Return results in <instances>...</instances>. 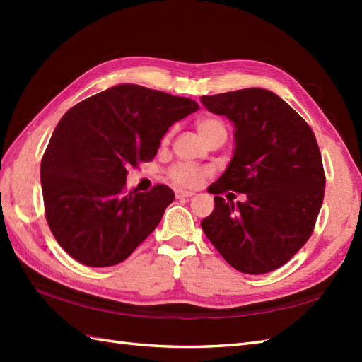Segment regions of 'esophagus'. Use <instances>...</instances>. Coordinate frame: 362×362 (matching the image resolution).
<instances>
[{
	"label": "esophagus",
	"instance_id": "34e87169",
	"mask_svg": "<svg viewBox=\"0 0 362 362\" xmlns=\"http://www.w3.org/2000/svg\"><path fill=\"white\" fill-rule=\"evenodd\" d=\"M191 196H194V193H191V191L175 189V197H177V199H185V197H191Z\"/></svg>",
	"mask_w": 362,
	"mask_h": 362
}]
</instances>
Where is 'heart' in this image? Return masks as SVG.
Segmentation results:
<instances>
[{
    "label": "heart",
    "instance_id": "obj_1",
    "mask_svg": "<svg viewBox=\"0 0 362 362\" xmlns=\"http://www.w3.org/2000/svg\"><path fill=\"white\" fill-rule=\"evenodd\" d=\"M197 132L201 134V136H204L206 132H210L211 129L216 127H224L222 122L216 118H202L197 121ZM168 140V136L165 138V141ZM206 175V169L199 168V166H193V165H175L171 168L169 171V177L171 180H174L175 183H179L182 187H197L199 183L204 180V177Z\"/></svg>",
    "mask_w": 362,
    "mask_h": 362
}]
</instances>
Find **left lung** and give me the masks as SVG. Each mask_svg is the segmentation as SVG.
I'll return each mask as SVG.
<instances>
[{"label":"left lung","instance_id":"obj_1","mask_svg":"<svg viewBox=\"0 0 362 362\" xmlns=\"http://www.w3.org/2000/svg\"><path fill=\"white\" fill-rule=\"evenodd\" d=\"M201 101L235 124L233 158L209 187L216 196L213 213L201 222L204 233L236 271H275L308 241L324 202L325 173L316 136L288 103L264 88ZM227 190L248 199L226 203L220 194Z\"/></svg>","mask_w":362,"mask_h":362}]
</instances>
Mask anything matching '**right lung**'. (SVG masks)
<instances>
[{
	"label": "right lung",
	"mask_w": 362,
	"mask_h": 362,
	"mask_svg": "<svg viewBox=\"0 0 362 362\" xmlns=\"http://www.w3.org/2000/svg\"><path fill=\"white\" fill-rule=\"evenodd\" d=\"M196 110L189 98L121 83L64 115L40 179L46 221L68 255L90 267L115 266L156 230L174 191L126 193L127 169L152 161L168 129Z\"/></svg>",
	"instance_id": "1"
}]
</instances>
